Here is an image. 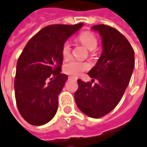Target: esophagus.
Listing matches in <instances>:
<instances>
[{
    "instance_id": "34e87169",
    "label": "esophagus",
    "mask_w": 147,
    "mask_h": 147,
    "mask_svg": "<svg viewBox=\"0 0 147 147\" xmlns=\"http://www.w3.org/2000/svg\"><path fill=\"white\" fill-rule=\"evenodd\" d=\"M71 79H73L72 76H69V77H68V80H71Z\"/></svg>"
}]
</instances>
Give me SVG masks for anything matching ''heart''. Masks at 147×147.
Returning <instances> with one entry per match:
<instances>
[{
    "label": "heart",
    "mask_w": 147,
    "mask_h": 147,
    "mask_svg": "<svg viewBox=\"0 0 147 147\" xmlns=\"http://www.w3.org/2000/svg\"><path fill=\"white\" fill-rule=\"evenodd\" d=\"M78 40L84 45L88 50L93 51L97 47L98 42L97 38L94 34L91 32H83L78 36ZM71 51V46L70 42H65L62 47V56L66 59L70 56ZM88 68V64L76 60V59H71L68 62H66L64 65V71L68 75H71L72 76H78L82 73L84 71H86Z\"/></svg>",
    "instance_id": "heart-1"
}]
</instances>
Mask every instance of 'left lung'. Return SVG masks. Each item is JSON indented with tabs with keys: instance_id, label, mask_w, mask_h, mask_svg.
I'll list each match as a JSON object with an SVG mask.
<instances>
[{
	"instance_id": "obj_1",
	"label": "left lung",
	"mask_w": 147,
	"mask_h": 147,
	"mask_svg": "<svg viewBox=\"0 0 147 147\" xmlns=\"http://www.w3.org/2000/svg\"><path fill=\"white\" fill-rule=\"evenodd\" d=\"M102 39V53L88 75L98 82L92 85L78 79L74 97L79 110L93 118L111 111L120 102L132 76L134 52L126 37L109 25L92 27Z\"/></svg>"
}]
</instances>
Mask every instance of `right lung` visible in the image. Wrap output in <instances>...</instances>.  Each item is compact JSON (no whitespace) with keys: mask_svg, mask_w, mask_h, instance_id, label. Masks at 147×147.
<instances>
[{"mask_svg":"<svg viewBox=\"0 0 147 147\" xmlns=\"http://www.w3.org/2000/svg\"><path fill=\"white\" fill-rule=\"evenodd\" d=\"M82 25L46 26L27 42L20 54L14 80L15 99L19 113L30 124L43 125L56 114L58 96L68 79L60 73L62 47Z\"/></svg>","mask_w":147,"mask_h":147,"instance_id":"obj_1","label":"right lung"}]
</instances>
